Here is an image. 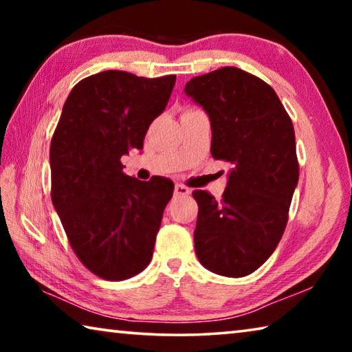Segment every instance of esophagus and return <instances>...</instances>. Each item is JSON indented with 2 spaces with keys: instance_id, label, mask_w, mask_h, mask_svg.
Listing matches in <instances>:
<instances>
[{
  "instance_id": "34e87169",
  "label": "esophagus",
  "mask_w": 352,
  "mask_h": 352,
  "mask_svg": "<svg viewBox=\"0 0 352 352\" xmlns=\"http://www.w3.org/2000/svg\"><path fill=\"white\" fill-rule=\"evenodd\" d=\"M174 190H175L177 197H183V195H189L190 194V189L184 186V184H180V183L175 184V189Z\"/></svg>"
}]
</instances>
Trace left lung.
<instances>
[{
    "instance_id": "1",
    "label": "left lung",
    "mask_w": 352,
    "mask_h": 352,
    "mask_svg": "<svg viewBox=\"0 0 352 352\" xmlns=\"http://www.w3.org/2000/svg\"><path fill=\"white\" fill-rule=\"evenodd\" d=\"M186 96L210 116L211 153L231 164L222 200L194 190L195 254L205 269L241 278L275 252L300 175L294 124L259 77L223 67L192 77Z\"/></svg>"
}]
</instances>
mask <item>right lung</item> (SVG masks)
Masks as SVG:
<instances>
[{"instance_id":"right-lung-1","label":"right lung","mask_w":352,"mask_h":352,"mask_svg":"<svg viewBox=\"0 0 352 352\" xmlns=\"http://www.w3.org/2000/svg\"><path fill=\"white\" fill-rule=\"evenodd\" d=\"M174 85L175 76L116 69L85 77L68 94L52 136V205L77 258L109 281L138 275L152 259L174 183L129 177L121 157L141 151Z\"/></svg>"}]
</instances>
